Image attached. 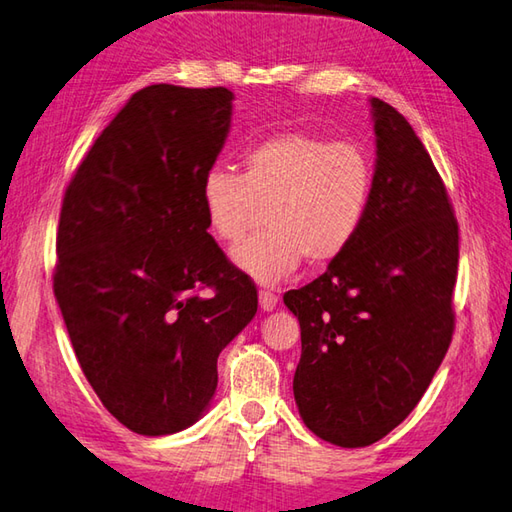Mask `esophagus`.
Here are the masks:
<instances>
[{
	"mask_svg": "<svg viewBox=\"0 0 512 512\" xmlns=\"http://www.w3.org/2000/svg\"><path fill=\"white\" fill-rule=\"evenodd\" d=\"M279 302V297L275 293H270V290H259V306H262V310H273Z\"/></svg>",
	"mask_w": 512,
	"mask_h": 512,
	"instance_id": "esophagus-1",
	"label": "esophagus"
}]
</instances>
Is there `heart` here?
<instances>
[{
  "label": "heart",
  "instance_id": "heart-1",
  "mask_svg": "<svg viewBox=\"0 0 512 512\" xmlns=\"http://www.w3.org/2000/svg\"><path fill=\"white\" fill-rule=\"evenodd\" d=\"M375 190V162L355 139L282 130L250 144L239 175L210 168L199 186L206 224L237 244L266 208L264 233L233 250L259 284H277L308 259L328 266L353 246Z\"/></svg>",
  "mask_w": 512,
  "mask_h": 512
}]
</instances>
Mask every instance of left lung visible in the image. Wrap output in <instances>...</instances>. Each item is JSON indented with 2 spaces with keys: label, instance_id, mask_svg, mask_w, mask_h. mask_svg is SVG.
<instances>
[{
  "label": "left lung",
  "instance_id": "8db88e82",
  "mask_svg": "<svg viewBox=\"0 0 512 512\" xmlns=\"http://www.w3.org/2000/svg\"><path fill=\"white\" fill-rule=\"evenodd\" d=\"M375 190L357 239L284 304L302 328L293 393L324 442L362 448L410 415L455 330L459 228L446 186L402 113L370 99Z\"/></svg>",
  "mask_w": 512,
  "mask_h": 512
}]
</instances>
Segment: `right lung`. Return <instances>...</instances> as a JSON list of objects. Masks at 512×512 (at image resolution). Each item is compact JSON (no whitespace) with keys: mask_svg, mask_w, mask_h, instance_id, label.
<instances>
[{"mask_svg":"<svg viewBox=\"0 0 512 512\" xmlns=\"http://www.w3.org/2000/svg\"><path fill=\"white\" fill-rule=\"evenodd\" d=\"M230 115L224 86L137 90L64 193L57 304L88 384L139 435L204 415L219 353L257 313L255 286L208 235L199 202Z\"/></svg>","mask_w":512,"mask_h":512,"instance_id":"obj_1","label":"right lung"}]
</instances>
